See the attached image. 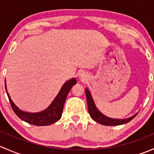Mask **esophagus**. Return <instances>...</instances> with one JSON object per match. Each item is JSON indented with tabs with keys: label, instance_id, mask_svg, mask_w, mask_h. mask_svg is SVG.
I'll use <instances>...</instances> for the list:
<instances>
[{
	"label": "esophagus",
	"instance_id": "34e87169",
	"mask_svg": "<svg viewBox=\"0 0 154 154\" xmlns=\"http://www.w3.org/2000/svg\"><path fill=\"white\" fill-rule=\"evenodd\" d=\"M79 77H80L81 80H85V79L86 78V76L84 73H81V74H80V76H79Z\"/></svg>",
	"mask_w": 154,
	"mask_h": 154
}]
</instances>
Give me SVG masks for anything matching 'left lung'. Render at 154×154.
<instances>
[{
	"label": "left lung",
	"mask_w": 154,
	"mask_h": 154,
	"mask_svg": "<svg viewBox=\"0 0 154 154\" xmlns=\"http://www.w3.org/2000/svg\"><path fill=\"white\" fill-rule=\"evenodd\" d=\"M85 91H86L88 113H89L90 116H91V118L93 120L95 121L97 123L100 124V125L106 126H117L125 125V124L128 123L130 121L133 120V119L137 116L138 113H136L134 116H131V117L128 118V119H116L107 117V116L102 114V113L97 109L95 104H94V100H93L92 97H91V93L88 91V88H86V89H85Z\"/></svg>",
	"instance_id": "1"
}]
</instances>
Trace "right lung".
Returning a JSON list of instances; mask_svg holds the SVG:
<instances>
[{
    "label": "right lung",
    "instance_id": "obj_1",
    "mask_svg": "<svg viewBox=\"0 0 154 154\" xmlns=\"http://www.w3.org/2000/svg\"><path fill=\"white\" fill-rule=\"evenodd\" d=\"M76 83H77V80H76L75 78H72L71 80H68L67 82H66L63 84V86H62L58 94L55 97V99L53 100L51 105L46 109L39 112L35 113L22 111L18 107L15 106L13 101L11 100L10 94L7 92L6 81L5 88L12 110L18 118H20L21 120L24 121L27 123L32 125L47 126L51 125L52 124L55 123V122H58L61 119L62 113H63V106H64L65 101H66L68 92L70 91L71 88H72V86Z\"/></svg>",
    "mask_w": 154,
    "mask_h": 154
}]
</instances>
